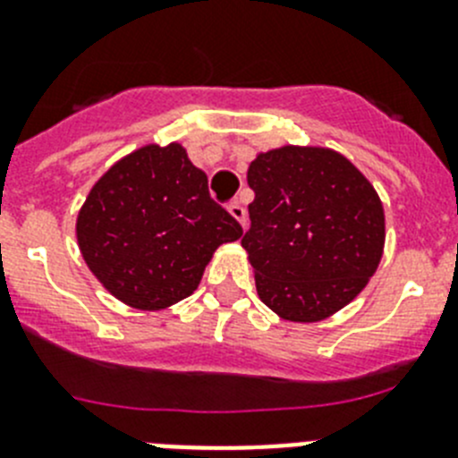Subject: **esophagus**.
Segmentation results:
<instances>
[{
    "instance_id": "34e87169",
    "label": "esophagus",
    "mask_w": 458,
    "mask_h": 458,
    "mask_svg": "<svg viewBox=\"0 0 458 458\" xmlns=\"http://www.w3.org/2000/svg\"><path fill=\"white\" fill-rule=\"evenodd\" d=\"M228 212L233 214V216L239 221V224L246 225V208L242 203H239V200H233V203L228 205Z\"/></svg>"
}]
</instances>
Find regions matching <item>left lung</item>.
Instances as JSON below:
<instances>
[{
  "mask_svg": "<svg viewBox=\"0 0 458 458\" xmlns=\"http://www.w3.org/2000/svg\"><path fill=\"white\" fill-rule=\"evenodd\" d=\"M250 228L242 234L265 306L290 321L344 308L377 271L383 208L349 159L324 148L285 146L249 166Z\"/></svg>",
  "mask_w": 458,
  "mask_h": 458,
  "instance_id": "obj_1",
  "label": "left lung"
}]
</instances>
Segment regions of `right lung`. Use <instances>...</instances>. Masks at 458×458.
Masks as SVG:
<instances>
[{
  "label": "right lung",
  "mask_w": 458,
  "mask_h": 458,
  "mask_svg": "<svg viewBox=\"0 0 458 458\" xmlns=\"http://www.w3.org/2000/svg\"><path fill=\"white\" fill-rule=\"evenodd\" d=\"M242 225L209 196L184 148L146 146L111 166L77 219L86 265L123 303L159 310L187 299Z\"/></svg>",
  "instance_id": "right-lung-1"
}]
</instances>
